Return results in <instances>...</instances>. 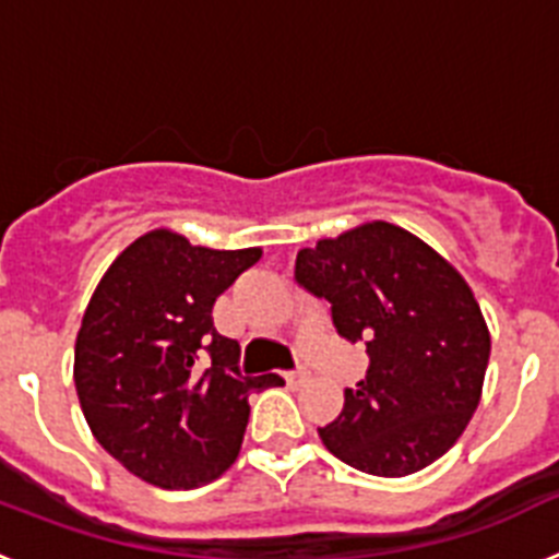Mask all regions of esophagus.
I'll return each mask as SVG.
<instances>
[{
	"instance_id": "obj_1",
	"label": "esophagus",
	"mask_w": 559,
	"mask_h": 559,
	"mask_svg": "<svg viewBox=\"0 0 559 559\" xmlns=\"http://www.w3.org/2000/svg\"><path fill=\"white\" fill-rule=\"evenodd\" d=\"M283 378L288 380L290 386H299V383H305V380H308V372H305V369H296V372H285Z\"/></svg>"
}]
</instances>
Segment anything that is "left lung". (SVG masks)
<instances>
[{"instance_id": "left-lung-1", "label": "left lung", "mask_w": 559, "mask_h": 559, "mask_svg": "<svg viewBox=\"0 0 559 559\" xmlns=\"http://www.w3.org/2000/svg\"><path fill=\"white\" fill-rule=\"evenodd\" d=\"M296 283L328 299L367 378L319 437L369 476L400 478L453 448L481 400L490 330L464 276L417 235L372 221L296 254Z\"/></svg>"}]
</instances>
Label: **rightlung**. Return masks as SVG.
I'll use <instances>...</instances> for the list:
<instances>
[{
    "instance_id": "1",
    "label": "right lung",
    "mask_w": 559,
    "mask_h": 559,
    "mask_svg": "<svg viewBox=\"0 0 559 559\" xmlns=\"http://www.w3.org/2000/svg\"><path fill=\"white\" fill-rule=\"evenodd\" d=\"M263 249L221 251L153 229L122 251L83 313L75 389L95 439L142 481H215L243 445L249 394L283 383L240 372L212 305Z\"/></svg>"
}]
</instances>
